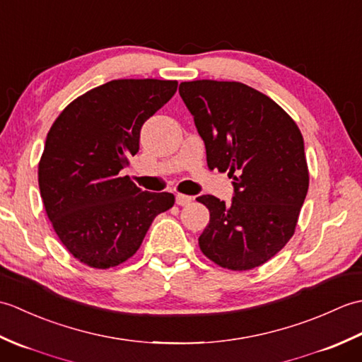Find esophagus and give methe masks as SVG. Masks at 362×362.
<instances>
[{"label": "esophagus", "instance_id": "34e87169", "mask_svg": "<svg viewBox=\"0 0 362 362\" xmlns=\"http://www.w3.org/2000/svg\"><path fill=\"white\" fill-rule=\"evenodd\" d=\"M191 201H193V197H191V196H187V194H175V204H177V205H180V206L189 205Z\"/></svg>", "mask_w": 362, "mask_h": 362}]
</instances>
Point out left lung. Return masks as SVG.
Listing matches in <instances>:
<instances>
[{"instance_id":"1","label":"left lung","mask_w":362,"mask_h":362,"mask_svg":"<svg viewBox=\"0 0 362 362\" xmlns=\"http://www.w3.org/2000/svg\"><path fill=\"white\" fill-rule=\"evenodd\" d=\"M179 93L205 143L209 168L233 179L230 204L197 197L210 211L201 250L232 271L258 267L294 235L310 183L303 136L279 104L245 83L182 82Z\"/></svg>"}]
</instances>
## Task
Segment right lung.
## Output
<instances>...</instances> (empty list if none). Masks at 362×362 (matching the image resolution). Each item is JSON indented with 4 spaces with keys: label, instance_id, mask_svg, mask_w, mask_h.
<instances>
[{
    "label": "right lung",
    "instance_id": "right-lung-1",
    "mask_svg": "<svg viewBox=\"0 0 362 362\" xmlns=\"http://www.w3.org/2000/svg\"><path fill=\"white\" fill-rule=\"evenodd\" d=\"M175 91L177 81H110L74 99L51 126L38 187L59 240L81 263H124L174 205L171 193L141 191L119 171L140 149L146 119Z\"/></svg>",
    "mask_w": 362,
    "mask_h": 362
}]
</instances>
